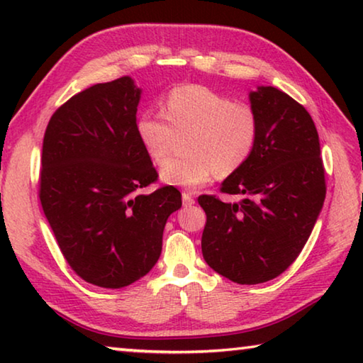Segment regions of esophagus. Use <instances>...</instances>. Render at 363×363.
<instances>
[{
    "instance_id": "34e87169",
    "label": "esophagus",
    "mask_w": 363,
    "mask_h": 363,
    "mask_svg": "<svg viewBox=\"0 0 363 363\" xmlns=\"http://www.w3.org/2000/svg\"><path fill=\"white\" fill-rule=\"evenodd\" d=\"M182 201H184V205H186V206L195 203L194 196H192V194H190V192H182Z\"/></svg>"
}]
</instances>
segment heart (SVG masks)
I'll list each match as a JSON object with an SVG mask.
<instances>
[{"label": "heart", "instance_id": "1", "mask_svg": "<svg viewBox=\"0 0 363 363\" xmlns=\"http://www.w3.org/2000/svg\"><path fill=\"white\" fill-rule=\"evenodd\" d=\"M189 131V157L168 160L160 169V179L168 186L195 189L214 174L235 173L253 153L259 125L247 104L233 102L200 84L171 89L164 99V113L144 110L136 121L140 144L157 163L169 155L176 134Z\"/></svg>", "mask_w": 363, "mask_h": 363}]
</instances>
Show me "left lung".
<instances>
[{
    "label": "left lung",
    "instance_id": "left-lung-1",
    "mask_svg": "<svg viewBox=\"0 0 363 363\" xmlns=\"http://www.w3.org/2000/svg\"><path fill=\"white\" fill-rule=\"evenodd\" d=\"M257 140L223 192L240 203L199 196L206 213L201 253L208 266L240 285L264 284L291 266L309 238L325 200L320 140L307 110L274 86L248 94Z\"/></svg>",
    "mask_w": 363,
    "mask_h": 363
}]
</instances>
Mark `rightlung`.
Segmentation results:
<instances>
[{"instance_id":"right-lung-1","label":"right lung","mask_w":363,"mask_h":363,"mask_svg":"<svg viewBox=\"0 0 363 363\" xmlns=\"http://www.w3.org/2000/svg\"><path fill=\"white\" fill-rule=\"evenodd\" d=\"M140 94L131 77L89 86L56 110L43 140V211L70 267L102 288L150 272L182 206L171 186L140 192L158 176L136 133Z\"/></svg>"}]
</instances>
